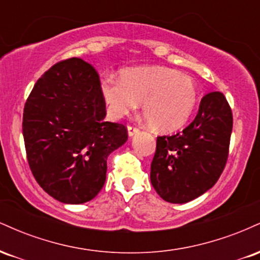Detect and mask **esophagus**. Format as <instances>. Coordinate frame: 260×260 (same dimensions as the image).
<instances>
[{
	"mask_svg": "<svg viewBox=\"0 0 260 260\" xmlns=\"http://www.w3.org/2000/svg\"><path fill=\"white\" fill-rule=\"evenodd\" d=\"M127 131H128V136L129 137H133V136H136L137 133H139V128H137L134 126H128Z\"/></svg>",
	"mask_w": 260,
	"mask_h": 260,
	"instance_id": "34e87169",
	"label": "esophagus"
}]
</instances>
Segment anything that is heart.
Instances as JSON below:
<instances>
[{
	"label": "heart",
	"instance_id": "obj_1",
	"mask_svg": "<svg viewBox=\"0 0 260 260\" xmlns=\"http://www.w3.org/2000/svg\"><path fill=\"white\" fill-rule=\"evenodd\" d=\"M100 91L109 113L122 118L138 109L157 132H174L186 124L198 103V86L190 77L161 66L126 68L120 79L105 77Z\"/></svg>",
	"mask_w": 260,
	"mask_h": 260
}]
</instances>
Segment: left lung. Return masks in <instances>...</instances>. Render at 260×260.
<instances>
[{"label": "left lung", "instance_id": "obj_1", "mask_svg": "<svg viewBox=\"0 0 260 260\" xmlns=\"http://www.w3.org/2000/svg\"><path fill=\"white\" fill-rule=\"evenodd\" d=\"M232 112L222 92L201 101L189 126L156 139L150 181L164 201L183 204L204 194L219 180L229 156Z\"/></svg>", "mask_w": 260, "mask_h": 260}]
</instances>
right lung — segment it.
Masks as SVG:
<instances>
[{"label": "right lung", "instance_id": "right-lung-1", "mask_svg": "<svg viewBox=\"0 0 260 260\" xmlns=\"http://www.w3.org/2000/svg\"><path fill=\"white\" fill-rule=\"evenodd\" d=\"M105 116L99 76L83 59L58 62L35 83L23 113L26 157L56 201L83 204L104 187L107 156L128 138L123 124Z\"/></svg>", "mask_w": 260, "mask_h": 260}]
</instances>
